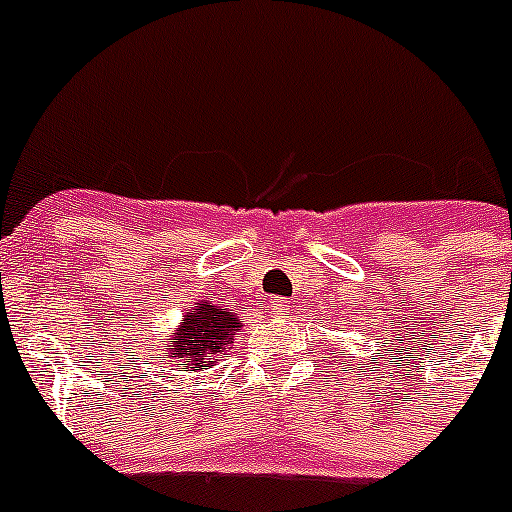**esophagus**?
<instances>
[{
  "label": "esophagus",
  "instance_id": "34e87169",
  "mask_svg": "<svg viewBox=\"0 0 512 512\" xmlns=\"http://www.w3.org/2000/svg\"><path fill=\"white\" fill-rule=\"evenodd\" d=\"M289 312V302L284 297H274L271 299V314H276V317H281V314Z\"/></svg>",
  "mask_w": 512,
  "mask_h": 512
}]
</instances>
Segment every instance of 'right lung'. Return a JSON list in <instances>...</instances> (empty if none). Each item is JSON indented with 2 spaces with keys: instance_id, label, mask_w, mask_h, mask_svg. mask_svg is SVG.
Wrapping results in <instances>:
<instances>
[{
  "instance_id": "obj_1",
  "label": "right lung",
  "mask_w": 512,
  "mask_h": 512,
  "mask_svg": "<svg viewBox=\"0 0 512 512\" xmlns=\"http://www.w3.org/2000/svg\"><path fill=\"white\" fill-rule=\"evenodd\" d=\"M241 327L236 314L220 312L210 302L185 314L182 325L175 335L164 342V355H170V363L177 368L205 370L233 342V332Z\"/></svg>"
}]
</instances>
